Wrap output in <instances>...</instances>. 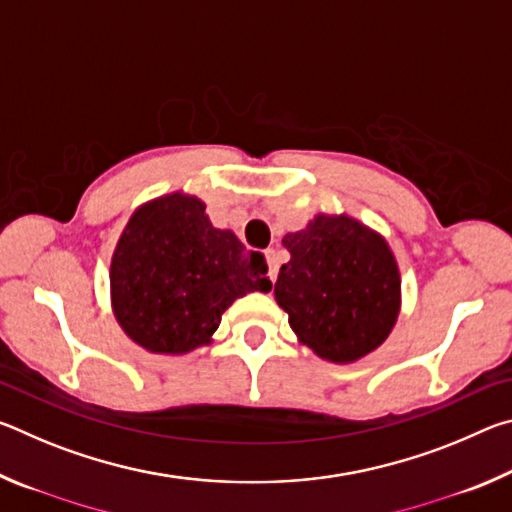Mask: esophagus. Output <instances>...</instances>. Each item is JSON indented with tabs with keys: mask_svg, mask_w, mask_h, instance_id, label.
<instances>
[{
	"mask_svg": "<svg viewBox=\"0 0 512 512\" xmlns=\"http://www.w3.org/2000/svg\"><path fill=\"white\" fill-rule=\"evenodd\" d=\"M266 262H268V277H271V282L277 280V257H275V250H266Z\"/></svg>",
	"mask_w": 512,
	"mask_h": 512,
	"instance_id": "obj_1",
	"label": "esophagus"
}]
</instances>
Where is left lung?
I'll return each instance as SVG.
<instances>
[{"label": "left lung", "mask_w": 512, "mask_h": 512, "mask_svg": "<svg viewBox=\"0 0 512 512\" xmlns=\"http://www.w3.org/2000/svg\"><path fill=\"white\" fill-rule=\"evenodd\" d=\"M275 300L302 345L332 363H354L393 332L402 280L388 241L348 214H316L284 235Z\"/></svg>", "instance_id": "8db88e82"}]
</instances>
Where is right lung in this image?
Wrapping results in <instances>:
<instances>
[{
	"label": "right lung",
	"mask_w": 512,
	"mask_h": 512,
	"mask_svg": "<svg viewBox=\"0 0 512 512\" xmlns=\"http://www.w3.org/2000/svg\"><path fill=\"white\" fill-rule=\"evenodd\" d=\"M268 266L232 230L214 228L198 196L171 192L137 207L110 262L119 327L153 354L210 345L223 311L246 293L271 291Z\"/></svg>",
	"instance_id": "obj_1"
}]
</instances>
